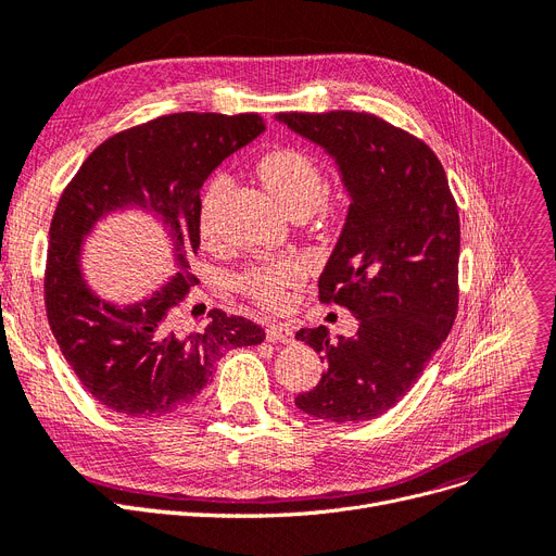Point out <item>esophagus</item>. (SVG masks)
Segmentation results:
<instances>
[{"label": "esophagus", "instance_id": "esophagus-1", "mask_svg": "<svg viewBox=\"0 0 556 556\" xmlns=\"http://www.w3.org/2000/svg\"><path fill=\"white\" fill-rule=\"evenodd\" d=\"M266 336L270 342H293V338H295L293 329H290L288 325H270L266 329Z\"/></svg>", "mask_w": 556, "mask_h": 556}]
</instances>
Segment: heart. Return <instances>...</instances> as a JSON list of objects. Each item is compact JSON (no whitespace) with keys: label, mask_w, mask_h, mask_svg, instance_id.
I'll return each instance as SVG.
<instances>
[{"label":"heart","mask_w":556,"mask_h":556,"mask_svg":"<svg viewBox=\"0 0 556 556\" xmlns=\"http://www.w3.org/2000/svg\"><path fill=\"white\" fill-rule=\"evenodd\" d=\"M258 173L263 182L286 204V207L298 212H311L315 204L323 200L327 189V175L323 164L315 155H311L298 146H281L266 153L258 162ZM231 178L227 173H216L210 180L207 189L200 200L198 212V229L200 237L214 243L216 225H214V204L227 191ZM306 279V266L300 258L281 256L254 263L237 277V288L256 304L266 308H281L288 302V290L300 286Z\"/></svg>","instance_id":"b5f03b06"}]
</instances>
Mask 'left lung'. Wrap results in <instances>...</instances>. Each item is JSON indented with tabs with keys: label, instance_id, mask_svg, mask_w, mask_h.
Masks as SVG:
<instances>
[{
	"label": "left lung",
	"instance_id": "8db88e82",
	"mask_svg": "<svg viewBox=\"0 0 556 556\" xmlns=\"http://www.w3.org/2000/svg\"><path fill=\"white\" fill-rule=\"evenodd\" d=\"M279 122L325 146L342 170L352 204L317 298L361 323L338 342L327 327L298 331L327 371L295 405L336 424L381 417L410 392L455 323L457 202L430 146L381 116L279 112Z\"/></svg>",
	"mask_w": 556,
	"mask_h": 556
}]
</instances>
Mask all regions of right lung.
<instances>
[{
	"mask_svg": "<svg viewBox=\"0 0 556 556\" xmlns=\"http://www.w3.org/2000/svg\"><path fill=\"white\" fill-rule=\"evenodd\" d=\"M263 128L256 112L157 116L105 139L58 200L45 266L47 319L83 388L110 413L149 419L180 410L212 381L225 352L266 338L252 319L220 308L204 323L195 308V323L185 317L198 283L189 261L200 248V187ZM130 203L167 225L179 275L151 301L114 307L84 286L77 252L94 219Z\"/></svg>",
	"mask_w": 556,
	"mask_h": 556,
	"instance_id": "add662e5",
	"label": "right lung"
}]
</instances>
